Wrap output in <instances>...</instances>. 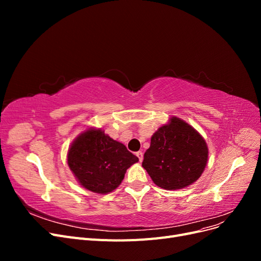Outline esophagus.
<instances>
[{
    "mask_svg": "<svg viewBox=\"0 0 261 261\" xmlns=\"http://www.w3.org/2000/svg\"><path fill=\"white\" fill-rule=\"evenodd\" d=\"M136 155L138 156V159H139V161H140V162L143 161V159H144V153H143V151H138V152H136Z\"/></svg>",
    "mask_w": 261,
    "mask_h": 261,
    "instance_id": "esophagus-1",
    "label": "esophagus"
}]
</instances>
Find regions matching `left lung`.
Here are the masks:
<instances>
[{
  "label": "left lung",
  "mask_w": 261,
  "mask_h": 261,
  "mask_svg": "<svg viewBox=\"0 0 261 261\" xmlns=\"http://www.w3.org/2000/svg\"><path fill=\"white\" fill-rule=\"evenodd\" d=\"M208 161V147L191 125L173 116L151 137L143 168L161 188L172 191L192 185L200 177Z\"/></svg>",
  "instance_id": "8db88e82"
}]
</instances>
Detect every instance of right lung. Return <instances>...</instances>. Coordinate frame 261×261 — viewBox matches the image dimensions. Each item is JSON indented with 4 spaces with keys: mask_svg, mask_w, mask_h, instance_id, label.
I'll return each instance as SVG.
<instances>
[{
    "mask_svg": "<svg viewBox=\"0 0 261 261\" xmlns=\"http://www.w3.org/2000/svg\"><path fill=\"white\" fill-rule=\"evenodd\" d=\"M138 162L123 144L100 129L81 134L68 149L67 163L80 184L90 192L108 194L122 183L126 170Z\"/></svg>",
    "mask_w": 261,
    "mask_h": 261,
    "instance_id": "add662e5",
    "label": "right lung"
}]
</instances>
